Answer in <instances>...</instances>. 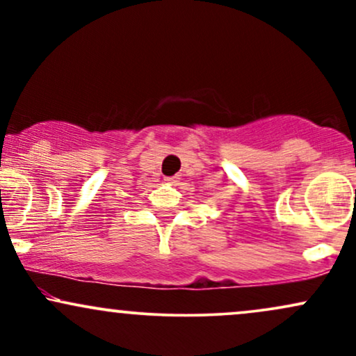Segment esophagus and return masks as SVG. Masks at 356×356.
<instances>
[{
	"label": "esophagus",
	"mask_w": 356,
	"mask_h": 356,
	"mask_svg": "<svg viewBox=\"0 0 356 356\" xmlns=\"http://www.w3.org/2000/svg\"><path fill=\"white\" fill-rule=\"evenodd\" d=\"M177 179H179V175H172V177H165V182L175 184V182H177Z\"/></svg>",
	"instance_id": "34e87169"
}]
</instances>
